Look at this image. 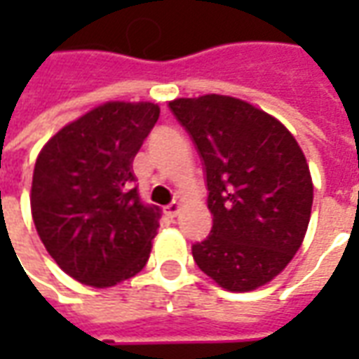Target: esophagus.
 Returning <instances> with one entry per match:
<instances>
[{
	"label": "esophagus",
	"instance_id": "esophagus-1",
	"mask_svg": "<svg viewBox=\"0 0 359 359\" xmlns=\"http://www.w3.org/2000/svg\"><path fill=\"white\" fill-rule=\"evenodd\" d=\"M180 211V203L179 202H171L167 208H165V213L169 215V217H177Z\"/></svg>",
	"mask_w": 359,
	"mask_h": 359
}]
</instances>
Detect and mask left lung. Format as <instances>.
Here are the masks:
<instances>
[{
	"label": "left lung",
	"instance_id": "8db88e82",
	"mask_svg": "<svg viewBox=\"0 0 359 359\" xmlns=\"http://www.w3.org/2000/svg\"><path fill=\"white\" fill-rule=\"evenodd\" d=\"M202 157L211 234L192 246L196 265L231 292L269 283L308 231L313 184L286 126L248 102L208 94L169 102Z\"/></svg>",
	"mask_w": 359,
	"mask_h": 359
}]
</instances>
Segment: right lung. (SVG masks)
Returning a JSON list of instances; mask_svg holds the SVG:
<instances>
[{
    "label": "right lung",
    "mask_w": 359,
    "mask_h": 359,
    "mask_svg": "<svg viewBox=\"0 0 359 359\" xmlns=\"http://www.w3.org/2000/svg\"><path fill=\"white\" fill-rule=\"evenodd\" d=\"M157 118L156 103H103L63 126L36 159V231L82 285L115 286L148 262L161 213L140 202L133 161Z\"/></svg>",
    "instance_id": "obj_1"
}]
</instances>
